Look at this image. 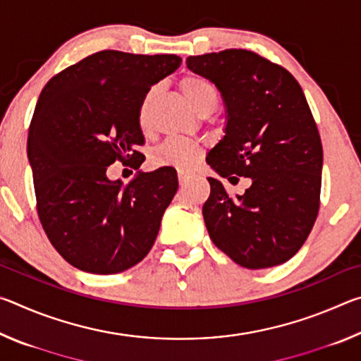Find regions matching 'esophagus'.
Returning <instances> with one entry per match:
<instances>
[{"label": "esophagus", "instance_id": "34e87169", "mask_svg": "<svg viewBox=\"0 0 361 361\" xmlns=\"http://www.w3.org/2000/svg\"><path fill=\"white\" fill-rule=\"evenodd\" d=\"M178 180H180V185L185 186L186 183L191 180V173H186V172H183V170H180V172H178Z\"/></svg>", "mask_w": 361, "mask_h": 361}]
</instances>
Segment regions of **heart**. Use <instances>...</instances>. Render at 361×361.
I'll use <instances>...</instances> for the list:
<instances>
[{"instance_id": "b5f03b06", "label": "heart", "mask_w": 361, "mask_h": 361, "mask_svg": "<svg viewBox=\"0 0 361 361\" xmlns=\"http://www.w3.org/2000/svg\"><path fill=\"white\" fill-rule=\"evenodd\" d=\"M181 90L197 113L202 114L205 111H213L216 108L219 94L218 89L209 79L195 75L186 76L181 81ZM156 92V87L149 89L143 97L142 103H140L138 119L142 127L148 124L151 103ZM200 157H202V148L197 143L186 138H170L152 152L151 161L157 167H175L178 170H189L200 161Z\"/></svg>"}]
</instances>
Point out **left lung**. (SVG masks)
<instances>
[{
    "instance_id": "left-lung-1",
    "label": "left lung",
    "mask_w": 361,
    "mask_h": 361,
    "mask_svg": "<svg viewBox=\"0 0 361 361\" xmlns=\"http://www.w3.org/2000/svg\"><path fill=\"white\" fill-rule=\"evenodd\" d=\"M188 68L221 94L224 135L207 164L232 185L231 197L209 176L202 207L213 243L247 269L279 266L298 253L319 215L323 149L301 85L291 73L245 49L186 59Z\"/></svg>"
}]
</instances>
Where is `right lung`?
Instances as JSON below:
<instances>
[{"instance_id": "add662e5", "label": "right lung", "mask_w": 361, "mask_h": 361, "mask_svg": "<svg viewBox=\"0 0 361 361\" xmlns=\"http://www.w3.org/2000/svg\"><path fill=\"white\" fill-rule=\"evenodd\" d=\"M180 65L173 54L100 51L41 90L27 143L38 215L54 248L76 269L109 276L149 253L178 189L175 169L138 170L127 185L106 170L116 161L142 166L140 103Z\"/></svg>"}]
</instances>
